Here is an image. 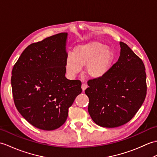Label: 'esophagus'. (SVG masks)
Masks as SVG:
<instances>
[{
	"label": "esophagus",
	"instance_id": "esophagus-1",
	"mask_svg": "<svg viewBox=\"0 0 157 157\" xmlns=\"http://www.w3.org/2000/svg\"><path fill=\"white\" fill-rule=\"evenodd\" d=\"M81 88H82V91H85V89L87 88V85H86V84H82V86H81Z\"/></svg>",
	"mask_w": 157,
	"mask_h": 157
}]
</instances>
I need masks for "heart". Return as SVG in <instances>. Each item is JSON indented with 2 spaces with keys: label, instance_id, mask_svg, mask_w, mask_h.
Instances as JSON below:
<instances>
[{
  "label": "heart",
  "instance_id": "obj_1",
  "mask_svg": "<svg viewBox=\"0 0 157 157\" xmlns=\"http://www.w3.org/2000/svg\"><path fill=\"white\" fill-rule=\"evenodd\" d=\"M116 60V53L106 43L93 40L78 45L72 50V56L68 55L65 60V68L68 74L74 76L86 66L85 72L88 77L100 79L111 71Z\"/></svg>",
  "mask_w": 157,
  "mask_h": 157
}]
</instances>
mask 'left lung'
<instances>
[{
    "mask_svg": "<svg viewBox=\"0 0 157 157\" xmlns=\"http://www.w3.org/2000/svg\"><path fill=\"white\" fill-rule=\"evenodd\" d=\"M117 62L100 79L89 80L85 90L88 111L94 122L116 128L128 122L140 109L147 95V75L143 62L127 44L120 42Z\"/></svg>",
    "mask_w": 157,
    "mask_h": 157,
    "instance_id": "obj_1",
    "label": "left lung"
}]
</instances>
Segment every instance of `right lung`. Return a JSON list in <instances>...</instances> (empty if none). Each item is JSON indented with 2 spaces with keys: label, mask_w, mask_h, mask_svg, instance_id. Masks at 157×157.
<instances>
[{
  "label": "right lung",
  "mask_w": 157,
  "mask_h": 157,
  "mask_svg": "<svg viewBox=\"0 0 157 157\" xmlns=\"http://www.w3.org/2000/svg\"><path fill=\"white\" fill-rule=\"evenodd\" d=\"M67 38V33H60L29 45L13 68L17 109L41 130H53L64 124L68 108L82 92L81 81L65 76Z\"/></svg>",
  "instance_id": "obj_1"
}]
</instances>
